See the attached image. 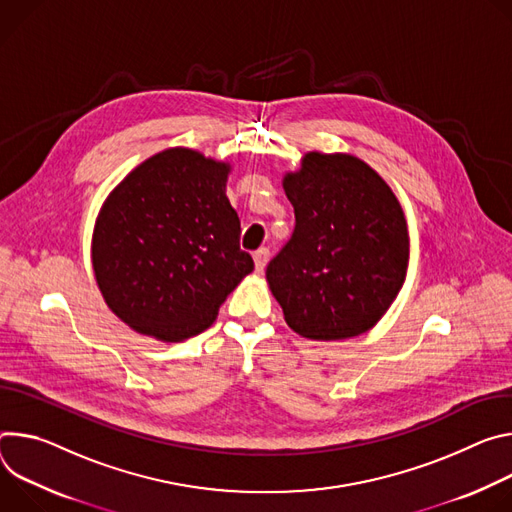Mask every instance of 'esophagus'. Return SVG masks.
I'll return each mask as SVG.
<instances>
[{
  "mask_svg": "<svg viewBox=\"0 0 512 512\" xmlns=\"http://www.w3.org/2000/svg\"><path fill=\"white\" fill-rule=\"evenodd\" d=\"M268 260H270V252H268L266 248H260V250H256V252H254V264H256V272H262V270L266 268Z\"/></svg>",
  "mask_w": 512,
  "mask_h": 512,
  "instance_id": "1",
  "label": "esophagus"
}]
</instances>
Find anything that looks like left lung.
Listing matches in <instances>:
<instances>
[{
    "mask_svg": "<svg viewBox=\"0 0 512 512\" xmlns=\"http://www.w3.org/2000/svg\"><path fill=\"white\" fill-rule=\"evenodd\" d=\"M282 187L295 232L266 268L287 325L319 342L372 329L403 289L409 232L399 199L352 154L307 152Z\"/></svg>",
    "mask_w": 512,
    "mask_h": 512,
    "instance_id": "1",
    "label": "left lung"
}]
</instances>
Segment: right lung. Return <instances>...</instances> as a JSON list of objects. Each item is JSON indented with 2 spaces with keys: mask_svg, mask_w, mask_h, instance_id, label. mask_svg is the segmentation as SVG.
<instances>
[{
  "mask_svg": "<svg viewBox=\"0 0 512 512\" xmlns=\"http://www.w3.org/2000/svg\"><path fill=\"white\" fill-rule=\"evenodd\" d=\"M232 166L168 148L116 187L95 221L97 287L126 325L183 342L217 317L254 260L240 250V217L225 195Z\"/></svg>",
  "mask_w": 512,
  "mask_h": 512,
  "instance_id": "right-lung-1",
  "label": "right lung"
}]
</instances>
